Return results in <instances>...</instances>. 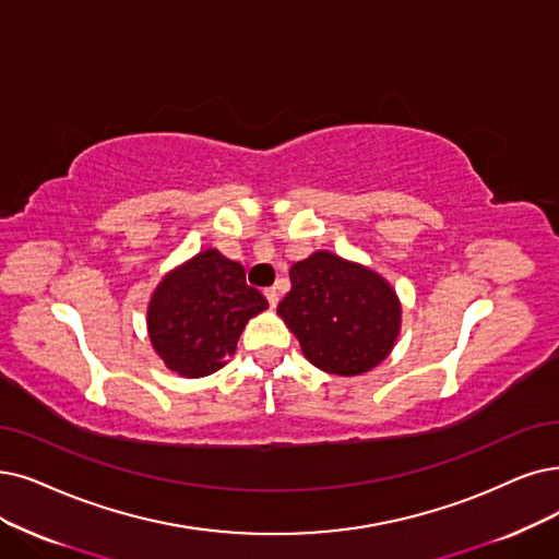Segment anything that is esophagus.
Segmentation results:
<instances>
[{"instance_id": "obj_1", "label": "esophagus", "mask_w": 559, "mask_h": 559, "mask_svg": "<svg viewBox=\"0 0 559 559\" xmlns=\"http://www.w3.org/2000/svg\"><path fill=\"white\" fill-rule=\"evenodd\" d=\"M263 296H265L267 305H271V307H277V302H280V294H277V288H275V286H271V288H265V292H263Z\"/></svg>"}]
</instances>
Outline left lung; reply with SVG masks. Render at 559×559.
I'll return each mask as SVG.
<instances>
[{
  "mask_svg": "<svg viewBox=\"0 0 559 559\" xmlns=\"http://www.w3.org/2000/svg\"><path fill=\"white\" fill-rule=\"evenodd\" d=\"M277 314L302 355L325 373L360 376L381 365L401 332V300L373 267L319 250L288 271Z\"/></svg>",
  "mask_w": 559,
  "mask_h": 559,
  "instance_id": "left-lung-1",
  "label": "left lung"
}]
</instances>
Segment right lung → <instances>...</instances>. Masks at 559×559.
Listing matches in <instances>:
<instances>
[{"label":"right lung","instance_id":"1","mask_svg":"<svg viewBox=\"0 0 559 559\" xmlns=\"http://www.w3.org/2000/svg\"><path fill=\"white\" fill-rule=\"evenodd\" d=\"M263 309L267 300L245 282V267L209 248L155 286L146 307L148 340L167 369L202 378L229 362L240 332Z\"/></svg>","mask_w":559,"mask_h":559}]
</instances>
